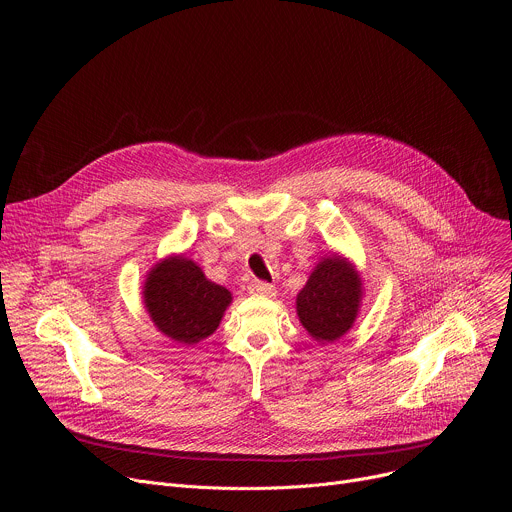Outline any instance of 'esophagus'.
Wrapping results in <instances>:
<instances>
[{
	"instance_id": "1",
	"label": "esophagus",
	"mask_w": 512,
	"mask_h": 512,
	"mask_svg": "<svg viewBox=\"0 0 512 512\" xmlns=\"http://www.w3.org/2000/svg\"><path fill=\"white\" fill-rule=\"evenodd\" d=\"M273 289L275 287L271 283H267V281L255 279V281L249 283V294H253V296H273Z\"/></svg>"
}]
</instances>
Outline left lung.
<instances>
[{"mask_svg":"<svg viewBox=\"0 0 512 512\" xmlns=\"http://www.w3.org/2000/svg\"><path fill=\"white\" fill-rule=\"evenodd\" d=\"M360 294V277L346 261L324 259L298 294L300 322L312 338L332 342L352 326Z\"/></svg>","mask_w":512,"mask_h":512,"instance_id":"obj_1","label":"left lung"}]
</instances>
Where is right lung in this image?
Returning <instances> with one entry per match:
<instances>
[{"label": "right lung", "mask_w": 512, "mask_h": 512, "mask_svg": "<svg viewBox=\"0 0 512 512\" xmlns=\"http://www.w3.org/2000/svg\"><path fill=\"white\" fill-rule=\"evenodd\" d=\"M143 298L160 332L180 344H194L216 330L231 304V291L208 281L194 261L172 257L150 271Z\"/></svg>", "instance_id": "1"}]
</instances>
